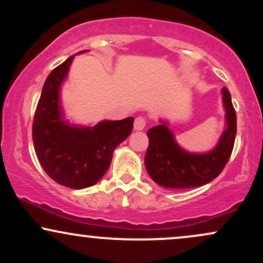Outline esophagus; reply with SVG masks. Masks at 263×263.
<instances>
[{
    "instance_id": "obj_1",
    "label": "esophagus",
    "mask_w": 263,
    "mask_h": 263,
    "mask_svg": "<svg viewBox=\"0 0 263 263\" xmlns=\"http://www.w3.org/2000/svg\"><path fill=\"white\" fill-rule=\"evenodd\" d=\"M146 127V119L144 117H137V119L135 120V129L136 131H142V129H144Z\"/></svg>"
}]
</instances>
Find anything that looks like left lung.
Here are the masks:
<instances>
[{"label":"left lung","instance_id":"obj_1","mask_svg":"<svg viewBox=\"0 0 263 263\" xmlns=\"http://www.w3.org/2000/svg\"><path fill=\"white\" fill-rule=\"evenodd\" d=\"M222 102L226 112V128L219 143L208 153H189L174 140L167 122L147 131L149 144L144 164L153 180L164 188L186 189L208 184L221 173L230 158L236 137V112L231 95L222 87Z\"/></svg>","mask_w":263,"mask_h":263}]
</instances>
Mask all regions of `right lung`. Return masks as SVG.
<instances>
[{
	"label": "right lung",
	"instance_id": "right-lung-1",
	"mask_svg": "<svg viewBox=\"0 0 263 263\" xmlns=\"http://www.w3.org/2000/svg\"><path fill=\"white\" fill-rule=\"evenodd\" d=\"M73 59L71 55L48 75L34 114L32 137L45 173L60 185L83 189L106 173L115 148L131 135L134 117L101 121L93 127L66 122L59 92Z\"/></svg>",
	"mask_w": 263,
	"mask_h": 263
}]
</instances>
